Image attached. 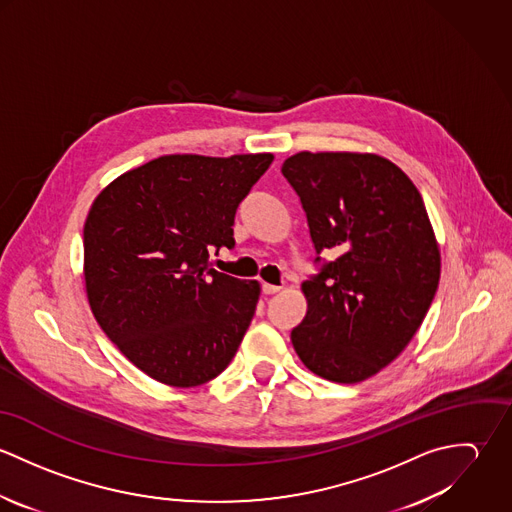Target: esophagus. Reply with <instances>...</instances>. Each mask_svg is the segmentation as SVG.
Listing matches in <instances>:
<instances>
[{
    "label": "esophagus",
    "mask_w": 512,
    "mask_h": 512,
    "mask_svg": "<svg viewBox=\"0 0 512 512\" xmlns=\"http://www.w3.org/2000/svg\"><path fill=\"white\" fill-rule=\"evenodd\" d=\"M282 290L280 286H274V284H262V292L266 295H272V293H278Z\"/></svg>",
    "instance_id": "1"
}]
</instances>
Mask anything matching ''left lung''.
I'll list each match as a JSON object with an SVG mask.
<instances>
[{
    "label": "left lung",
    "mask_w": 512,
    "mask_h": 512,
    "mask_svg": "<svg viewBox=\"0 0 512 512\" xmlns=\"http://www.w3.org/2000/svg\"><path fill=\"white\" fill-rule=\"evenodd\" d=\"M282 173L317 254V274L301 284L307 313L293 327V349L317 376L361 382L406 349L438 292L426 205L400 167L372 153L301 151Z\"/></svg>",
    "instance_id": "left-lung-1"
}]
</instances>
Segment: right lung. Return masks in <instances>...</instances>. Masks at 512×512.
<instances>
[{"label":"right lung","instance_id":"1","mask_svg":"<svg viewBox=\"0 0 512 512\" xmlns=\"http://www.w3.org/2000/svg\"><path fill=\"white\" fill-rule=\"evenodd\" d=\"M274 161L163 155L112 181L84 222V282L108 339L157 382L199 386L230 365L260 284L220 274L234 215Z\"/></svg>","mask_w":512,"mask_h":512}]
</instances>
